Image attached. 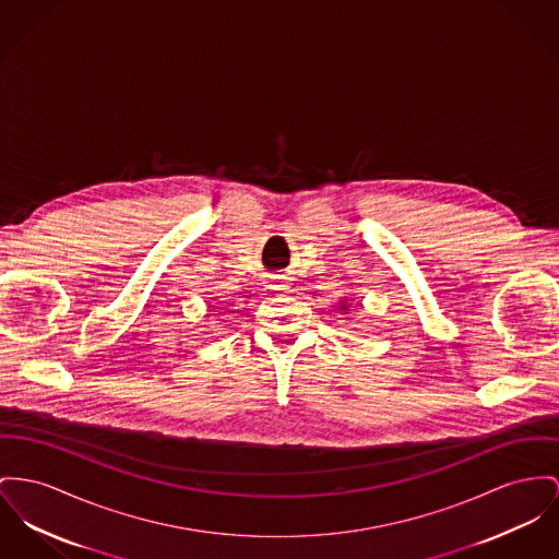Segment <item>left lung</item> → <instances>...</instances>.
Wrapping results in <instances>:
<instances>
[{
  "mask_svg": "<svg viewBox=\"0 0 559 559\" xmlns=\"http://www.w3.org/2000/svg\"><path fill=\"white\" fill-rule=\"evenodd\" d=\"M347 300H349V298L343 297V302H338V305H336V309H338V311H347V309H349Z\"/></svg>",
  "mask_w": 559,
  "mask_h": 559,
  "instance_id": "8db88e82",
  "label": "left lung"
}]
</instances>
